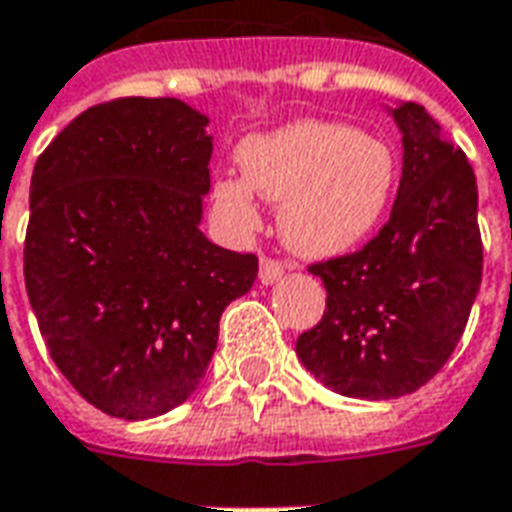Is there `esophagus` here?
<instances>
[{"label":"esophagus","mask_w":512,"mask_h":512,"mask_svg":"<svg viewBox=\"0 0 512 512\" xmlns=\"http://www.w3.org/2000/svg\"><path fill=\"white\" fill-rule=\"evenodd\" d=\"M285 263L277 257H260V282L263 285H274L282 274H285Z\"/></svg>","instance_id":"34e87169"}]
</instances>
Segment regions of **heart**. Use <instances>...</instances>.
Returning <instances> with one entry per match:
<instances>
[{
	"mask_svg": "<svg viewBox=\"0 0 512 512\" xmlns=\"http://www.w3.org/2000/svg\"><path fill=\"white\" fill-rule=\"evenodd\" d=\"M244 178H219L213 202L238 230L260 224L255 194L279 205V233L307 257L365 244L384 219L397 180L392 147L359 128L301 120L252 136L238 150Z\"/></svg>",
	"mask_w": 512,
	"mask_h": 512,
	"instance_id": "1",
	"label": "heart"
}]
</instances>
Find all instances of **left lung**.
Returning a JSON list of instances; mask_svg holds the SVG:
<instances>
[{
  "label": "left lung",
  "mask_w": 512,
  "mask_h": 512,
  "mask_svg": "<svg viewBox=\"0 0 512 512\" xmlns=\"http://www.w3.org/2000/svg\"><path fill=\"white\" fill-rule=\"evenodd\" d=\"M403 178L389 222L362 249L310 263L326 310L296 354L332 392L389 400L439 373L483 279L477 180L461 147L419 104L392 109Z\"/></svg>",
  "instance_id": "left-lung-1"
}]
</instances>
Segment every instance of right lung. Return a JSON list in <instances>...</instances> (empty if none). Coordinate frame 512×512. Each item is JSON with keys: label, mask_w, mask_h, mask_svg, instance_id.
<instances>
[{"label": "right lung", "mask_w": 512, "mask_h": 512, "mask_svg": "<svg viewBox=\"0 0 512 512\" xmlns=\"http://www.w3.org/2000/svg\"><path fill=\"white\" fill-rule=\"evenodd\" d=\"M208 117L175 98L90 106L38 156L24 282L54 365L109 417L150 419L200 386L257 257L200 230Z\"/></svg>", "instance_id": "add662e5"}]
</instances>
